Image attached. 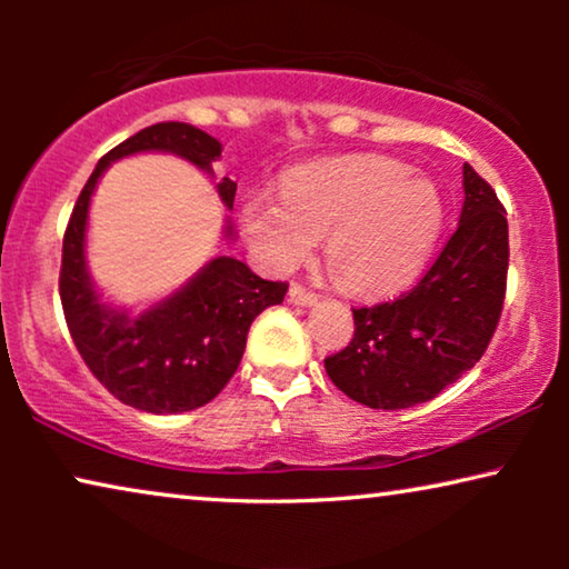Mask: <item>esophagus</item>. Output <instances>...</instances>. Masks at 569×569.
Here are the masks:
<instances>
[{"instance_id": "obj_1", "label": "esophagus", "mask_w": 569, "mask_h": 569, "mask_svg": "<svg viewBox=\"0 0 569 569\" xmlns=\"http://www.w3.org/2000/svg\"><path fill=\"white\" fill-rule=\"evenodd\" d=\"M290 302H295V306H300V308H310V306H316V302H318V295L302 290L300 284H292L290 287Z\"/></svg>"}]
</instances>
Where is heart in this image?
<instances>
[{"instance_id":"heart-1","label":"heart","mask_w":569,"mask_h":569,"mask_svg":"<svg viewBox=\"0 0 569 569\" xmlns=\"http://www.w3.org/2000/svg\"><path fill=\"white\" fill-rule=\"evenodd\" d=\"M446 204L432 178L399 160L352 154L292 168L279 197L251 191L240 201V230L256 259L290 271L323 253L345 290L388 298L422 274L438 246Z\"/></svg>"}]
</instances>
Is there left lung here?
I'll list each match as a JSON object with an SVG mask.
<instances>
[{"label": "left lung", "instance_id": "obj_1", "mask_svg": "<svg viewBox=\"0 0 569 569\" xmlns=\"http://www.w3.org/2000/svg\"><path fill=\"white\" fill-rule=\"evenodd\" d=\"M508 256L500 199L466 162L458 230L415 290L352 310L355 339L323 360L333 386L370 409H409L456 383L500 321Z\"/></svg>", "mask_w": 569, "mask_h": 569}]
</instances>
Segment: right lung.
<instances>
[{"label":"right lung","instance_id":"add662e5","mask_svg":"<svg viewBox=\"0 0 569 569\" xmlns=\"http://www.w3.org/2000/svg\"><path fill=\"white\" fill-rule=\"evenodd\" d=\"M142 152L176 154L214 178L222 144L191 123L162 121L113 147L92 170L64 232L59 292L77 352L116 399L150 415L204 407L228 386L243 357L253 318L284 300V282H267L232 256H214L197 274L142 310L113 306L88 267L90 201L113 162ZM238 183H217L232 209ZM222 240L232 243L230 217Z\"/></svg>","mask_w":569,"mask_h":569}]
</instances>
